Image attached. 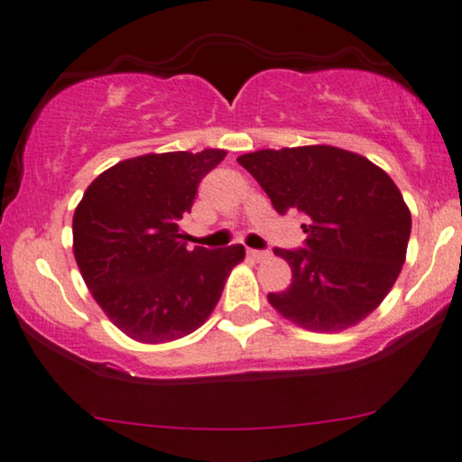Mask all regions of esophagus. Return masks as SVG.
<instances>
[{
    "label": "esophagus",
    "instance_id": "esophagus-1",
    "mask_svg": "<svg viewBox=\"0 0 462 462\" xmlns=\"http://www.w3.org/2000/svg\"><path fill=\"white\" fill-rule=\"evenodd\" d=\"M247 255L255 262H263V260H268V257H270L268 251H262V249H249Z\"/></svg>",
    "mask_w": 462,
    "mask_h": 462
}]
</instances>
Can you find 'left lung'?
<instances>
[{
    "label": "left lung",
    "mask_w": 462,
    "mask_h": 462,
    "mask_svg": "<svg viewBox=\"0 0 462 462\" xmlns=\"http://www.w3.org/2000/svg\"><path fill=\"white\" fill-rule=\"evenodd\" d=\"M276 213L304 215V247L274 249L291 285L268 293L282 317L310 331H342L374 312L405 262L411 215L383 169L334 145L238 156Z\"/></svg>",
    "instance_id": "8db88e82"
}]
</instances>
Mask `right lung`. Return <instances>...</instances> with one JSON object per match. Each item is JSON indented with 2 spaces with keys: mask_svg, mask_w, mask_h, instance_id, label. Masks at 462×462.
Returning <instances> with one entry per match:
<instances>
[{
  "mask_svg": "<svg viewBox=\"0 0 462 462\" xmlns=\"http://www.w3.org/2000/svg\"><path fill=\"white\" fill-rule=\"evenodd\" d=\"M224 150L145 153L114 164L73 213V255L116 328L145 344L171 342L207 321L243 245L186 249L180 221Z\"/></svg>",
  "mask_w": 462,
  "mask_h": 462,
  "instance_id": "right-lung-1",
  "label": "right lung"
}]
</instances>
